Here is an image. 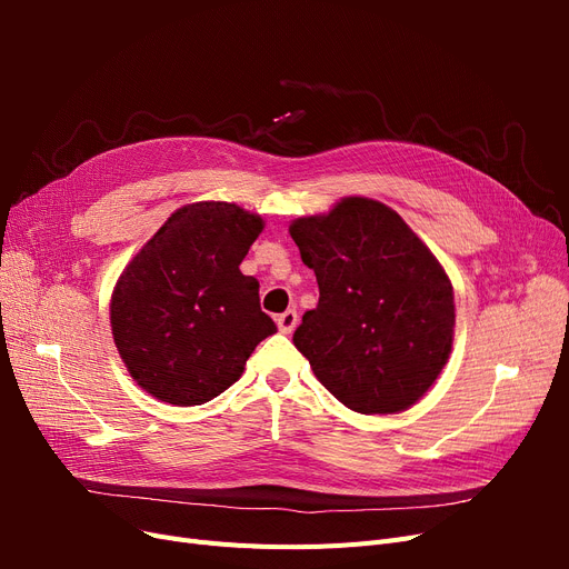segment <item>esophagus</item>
Segmentation results:
<instances>
[{"label": "esophagus", "instance_id": "obj_1", "mask_svg": "<svg viewBox=\"0 0 569 569\" xmlns=\"http://www.w3.org/2000/svg\"><path fill=\"white\" fill-rule=\"evenodd\" d=\"M278 327H280V332H284V335H289V332H295V327L299 325V316H297V311L295 308H289V311H284V313H280L278 318Z\"/></svg>", "mask_w": 569, "mask_h": 569}]
</instances>
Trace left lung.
Instances as JSON below:
<instances>
[{
  "label": "left lung",
  "instance_id": "obj_1",
  "mask_svg": "<svg viewBox=\"0 0 569 569\" xmlns=\"http://www.w3.org/2000/svg\"><path fill=\"white\" fill-rule=\"evenodd\" d=\"M320 299L295 347L332 396L363 416L410 408L435 385L453 343L449 274L389 206L349 197L289 228Z\"/></svg>",
  "mask_w": 569,
  "mask_h": 569
}]
</instances>
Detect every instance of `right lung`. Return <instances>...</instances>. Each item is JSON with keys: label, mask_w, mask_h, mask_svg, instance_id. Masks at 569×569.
Returning a JSON list of instances; mask_svg holds the SVG:
<instances>
[{"label": "right lung", "mask_w": 569, "mask_h": 569, "mask_svg": "<svg viewBox=\"0 0 569 569\" xmlns=\"http://www.w3.org/2000/svg\"><path fill=\"white\" fill-rule=\"evenodd\" d=\"M261 216L237 203L178 209L116 282L111 330L132 380L159 401L201 406L244 372L258 341L278 332L258 280L242 274Z\"/></svg>", "instance_id": "add662e5"}]
</instances>
